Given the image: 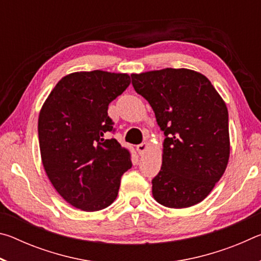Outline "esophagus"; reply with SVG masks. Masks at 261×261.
I'll return each instance as SVG.
<instances>
[{
    "label": "esophagus",
    "instance_id": "esophagus-1",
    "mask_svg": "<svg viewBox=\"0 0 261 261\" xmlns=\"http://www.w3.org/2000/svg\"><path fill=\"white\" fill-rule=\"evenodd\" d=\"M147 148H148V143H146V141H145V143L137 145V151H138L139 155H143V154L146 152Z\"/></svg>",
    "mask_w": 261,
    "mask_h": 261
}]
</instances>
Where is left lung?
I'll list each match as a JSON object with an SVG mask.
<instances>
[{
    "label": "left lung",
    "mask_w": 261,
    "mask_h": 261,
    "mask_svg": "<svg viewBox=\"0 0 261 261\" xmlns=\"http://www.w3.org/2000/svg\"><path fill=\"white\" fill-rule=\"evenodd\" d=\"M131 78L166 136L161 170L152 180L154 199L169 208L199 204L222 177L230 155L226 102L194 70L166 68Z\"/></svg>",
    "instance_id": "left-lung-1"
}]
</instances>
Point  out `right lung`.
<instances>
[{
    "mask_svg": "<svg viewBox=\"0 0 261 261\" xmlns=\"http://www.w3.org/2000/svg\"><path fill=\"white\" fill-rule=\"evenodd\" d=\"M127 73L94 70L67 74L56 84L39 114L43 168L53 187L70 205L103 210L116 199L131 154L116 139L108 106L130 85Z\"/></svg>",
    "mask_w": 261,
    "mask_h": 261,
    "instance_id": "add662e5",
    "label": "right lung"
}]
</instances>
